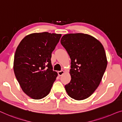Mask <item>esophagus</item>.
<instances>
[{
	"label": "esophagus",
	"mask_w": 122,
	"mask_h": 122,
	"mask_svg": "<svg viewBox=\"0 0 122 122\" xmlns=\"http://www.w3.org/2000/svg\"><path fill=\"white\" fill-rule=\"evenodd\" d=\"M57 73L59 76H61L63 73H64V71H58Z\"/></svg>",
	"instance_id": "1"
}]
</instances>
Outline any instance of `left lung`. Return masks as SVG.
<instances>
[{
	"label": "left lung",
	"instance_id": "left-lung-1",
	"mask_svg": "<svg viewBox=\"0 0 122 122\" xmlns=\"http://www.w3.org/2000/svg\"><path fill=\"white\" fill-rule=\"evenodd\" d=\"M61 44L71 60V80L65 86L67 93L76 100L86 99L97 89L106 69L104 48L96 38L83 33L65 34Z\"/></svg>",
	"mask_w": 122,
	"mask_h": 122
}]
</instances>
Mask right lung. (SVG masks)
Returning a JSON list of instances; mask_svg holds the SVG:
<instances>
[{
  "mask_svg": "<svg viewBox=\"0 0 122 122\" xmlns=\"http://www.w3.org/2000/svg\"><path fill=\"white\" fill-rule=\"evenodd\" d=\"M61 37V34L48 32L32 33L23 38L16 49L15 75L23 92L33 99L48 95L57 77L51 58Z\"/></svg>",
  "mask_w": 122,
  "mask_h": 122,
  "instance_id": "obj_1",
  "label": "right lung"
}]
</instances>
